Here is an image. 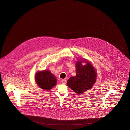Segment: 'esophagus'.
I'll list each match as a JSON object with an SVG mask.
<instances>
[{"label":"esophagus","mask_w":130,"mask_h":130,"mask_svg":"<svg viewBox=\"0 0 130 130\" xmlns=\"http://www.w3.org/2000/svg\"><path fill=\"white\" fill-rule=\"evenodd\" d=\"M61 83H63V84H65L66 82H67V80L66 79H62L61 80Z\"/></svg>","instance_id":"1"}]
</instances>
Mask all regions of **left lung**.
I'll use <instances>...</instances> for the list:
<instances>
[{
    "label": "left lung",
    "mask_w": 130,
    "mask_h": 130,
    "mask_svg": "<svg viewBox=\"0 0 130 130\" xmlns=\"http://www.w3.org/2000/svg\"><path fill=\"white\" fill-rule=\"evenodd\" d=\"M81 59L76 62V75L71 77L67 82V86L78 94L91 89L96 83L97 75L92 64L86 59ZM84 62L86 64L83 65Z\"/></svg>",
    "instance_id": "1"
}]
</instances>
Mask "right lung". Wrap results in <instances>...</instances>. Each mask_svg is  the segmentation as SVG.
I'll list each match as a JSON object with an SVG mask.
<instances>
[{"mask_svg": "<svg viewBox=\"0 0 130 130\" xmlns=\"http://www.w3.org/2000/svg\"><path fill=\"white\" fill-rule=\"evenodd\" d=\"M36 84L45 91H49L57 84L56 76L50 70L38 71L35 75Z\"/></svg>", "mask_w": 130, "mask_h": 130, "instance_id": "obj_1", "label": "right lung"}]
</instances>
